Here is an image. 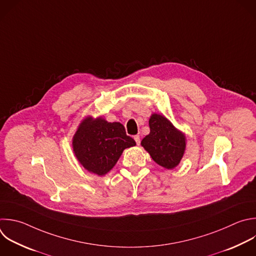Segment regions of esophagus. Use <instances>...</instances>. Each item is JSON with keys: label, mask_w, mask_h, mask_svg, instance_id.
<instances>
[{"label": "esophagus", "mask_w": 256, "mask_h": 256, "mask_svg": "<svg viewBox=\"0 0 256 256\" xmlns=\"http://www.w3.org/2000/svg\"><path fill=\"white\" fill-rule=\"evenodd\" d=\"M134 140H136V144L138 146V144H140V136H138V134H136V136H134Z\"/></svg>", "instance_id": "34e87169"}]
</instances>
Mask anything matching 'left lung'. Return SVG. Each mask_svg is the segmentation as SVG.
Segmentation results:
<instances>
[{
  "instance_id": "left-lung-1",
  "label": "left lung",
  "mask_w": 256,
  "mask_h": 256,
  "mask_svg": "<svg viewBox=\"0 0 256 256\" xmlns=\"http://www.w3.org/2000/svg\"><path fill=\"white\" fill-rule=\"evenodd\" d=\"M150 134L142 140V146L152 158L166 168H175L181 160L186 146V138L164 116L154 114L150 120Z\"/></svg>"
}]
</instances>
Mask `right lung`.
<instances>
[{
  "label": "right lung",
  "instance_id": "obj_1",
  "mask_svg": "<svg viewBox=\"0 0 256 256\" xmlns=\"http://www.w3.org/2000/svg\"><path fill=\"white\" fill-rule=\"evenodd\" d=\"M72 144L80 164L88 171L102 176L114 168L124 150L134 146L136 142L120 122L86 118L74 134Z\"/></svg>",
  "mask_w": 256,
  "mask_h": 256
}]
</instances>
